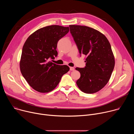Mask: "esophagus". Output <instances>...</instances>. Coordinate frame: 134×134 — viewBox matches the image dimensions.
<instances>
[{
	"instance_id": "esophagus-1",
	"label": "esophagus",
	"mask_w": 134,
	"mask_h": 134,
	"mask_svg": "<svg viewBox=\"0 0 134 134\" xmlns=\"http://www.w3.org/2000/svg\"><path fill=\"white\" fill-rule=\"evenodd\" d=\"M74 69H74V67H70V70L72 71V70H74Z\"/></svg>"
}]
</instances>
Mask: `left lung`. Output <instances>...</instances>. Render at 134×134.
I'll use <instances>...</instances> for the list:
<instances>
[{
  "instance_id": "obj_1",
  "label": "left lung",
  "mask_w": 134,
  "mask_h": 134,
  "mask_svg": "<svg viewBox=\"0 0 134 134\" xmlns=\"http://www.w3.org/2000/svg\"><path fill=\"white\" fill-rule=\"evenodd\" d=\"M69 27L80 53L86 56V66L75 68L81 74L76 84L85 93H96L108 83L114 67L111 45L106 36L97 30L75 25Z\"/></svg>"
}]
</instances>
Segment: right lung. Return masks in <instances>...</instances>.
Here are the masks:
<instances>
[{
	"label": "right lung",
	"mask_w": 134,
	"mask_h": 134,
	"mask_svg": "<svg viewBox=\"0 0 134 134\" xmlns=\"http://www.w3.org/2000/svg\"><path fill=\"white\" fill-rule=\"evenodd\" d=\"M69 31V27L47 26L35 31L24 43L20 70L28 84L35 91L40 93L52 91L63 75L69 70L67 65H58L50 61L58 54L57 43Z\"/></svg>",
	"instance_id": "right-lung-1"
}]
</instances>
